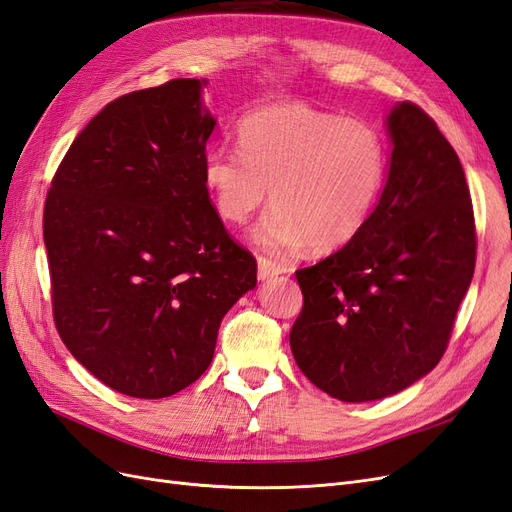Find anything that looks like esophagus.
I'll return each instance as SVG.
<instances>
[{
  "label": "esophagus",
  "mask_w": 512,
  "mask_h": 512,
  "mask_svg": "<svg viewBox=\"0 0 512 512\" xmlns=\"http://www.w3.org/2000/svg\"><path fill=\"white\" fill-rule=\"evenodd\" d=\"M284 273V267L277 265V262H271L269 258H258V280L265 282V280H271V277L275 275H282Z\"/></svg>",
  "instance_id": "obj_1"
}]
</instances>
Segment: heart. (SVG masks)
Instances as JSON below:
<instances>
[{
	"instance_id": "b5f03b06",
	"label": "heart",
	"mask_w": 512,
	"mask_h": 512,
	"mask_svg": "<svg viewBox=\"0 0 512 512\" xmlns=\"http://www.w3.org/2000/svg\"><path fill=\"white\" fill-rule=\"evenodd\" d=\"M239 153L213 147L203 183L220 218L243 226L269 200L254 241L273 252H335L350 243L382 194L389 158L380 132L305 102H275L237 126Z\"/></svg>"
}]
</instances>
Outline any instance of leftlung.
<instances>
[{
  "label": "left lung",
  "instance_id": "8db88e82",
  "mask_svg": "<svg viewBox=\"0 0 512 512\" xmlns=\"http://www.w3.org/2000/svg\"><path fill=\"white\" fill-rule=\"evenodd\" d=\"M386 183L342 250L299 269L303 309L290 350L307 380L339 401L391 397L438 365L474 275L466 175L431 117L397 102L384 119Z\"/></svg>",
  "mask_w": 512,
  "mask_h": 512
}]
</instances>
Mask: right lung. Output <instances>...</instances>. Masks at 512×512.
<instances>
[{
	"label": "right lung",
	"mask_w": 512,
	"mask_h": 512,
	"mask_svg": "<svg viewBox=\"0 0 512 512\" xmlns=\"http://www.w3.org/2000/svg\"><path fill=\"white\" fill-rule=\"evenodd\" d=\"M207 79L106 104L74 138L44 205L53 316L66 348L113 391L162 399L211 365L256 260L228 237L203 183L218 119Z\"/></svg>",
	"instance_id": "add662e5"
}]
</instances>
